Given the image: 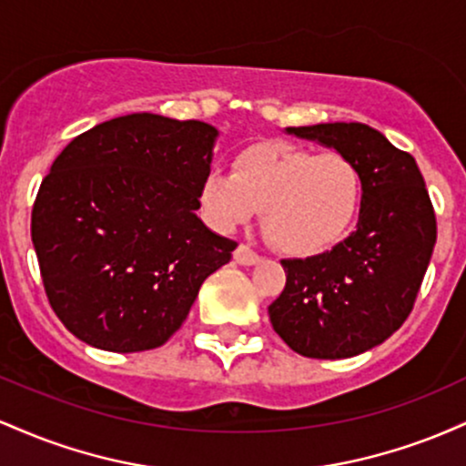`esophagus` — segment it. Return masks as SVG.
Wrapping results in <instances>:
<instances>
[{
  "label": "esophagus",
  "instance_id": "34e87169",
  "mask_svg": "<svg viewBox=\"0 0 466 466\" xmlns=\"http://www.w3.org/2000/svg\"><path fill=\"white\" fill-rule=\"evenodd\" d=\"M234 260L240 265H256L260 260V254L258 251H254L249 248V245L240 243L237 249H234Z\"/></svg>",
  "mask_w": 466,
  "mask_h": 466
}]
</instances>
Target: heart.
I'll list each match as a JSON object with an SVG mask.
<instances>
[{
    "mask_svg": "<svg viewBox=\"0 0 466 466\" xmlns=\"http://www.w3.org/2000/svg\"><path fill=\"white\" fill-rule=\"evenodd\" d=\"M199 195L217 229L232 232L263 208L265 237L274 248L313 256L349 232L361 206L363 177L341 153L315 155L274 142L238 153L232 173H208Z\"/></svg>",
    "mask_w": 466,
    "mask_h": 466,
    "instance_id": "1",
    "label": "heart"
}]
</instances>
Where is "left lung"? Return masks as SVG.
<instances>
[{
  "label": "left lung",
  "mask_w": 466,
  "mask_h": 466,
  "mask_svg": "<svg viewBox=\"0 0 466 466\" xmlns=\"http://www.w3.org/2000/svg\"><path fill=\"white\" fill-rule=\"evenodd\" d=\"M346 155L363 177L357 229L330 251L282 260L271 326L298 355L346 360L408 319L436 245V212L416 159L361 122L287 129Z\"/></svg>",
  "instance_id": "obj_1"
}]
</instances>
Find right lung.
<instances>
[{
	"label": "right lung",
	"mask_w": 466,
	"mask_h": 466,
	"mask_svg": "<svg viewBox=\"0 0 466 466\" xmlns=\"http://www.w3.org/2000/svg\"><path fill=\"white\" fill-rule=\"evenodd\" d=\"M217 129L155 114L80 133L41 181L32 245L47 302L85 344L140 352L166 344L237 240L195 215Z\"/></svg>",
	"instance_id": "1"
}]
</instances>
